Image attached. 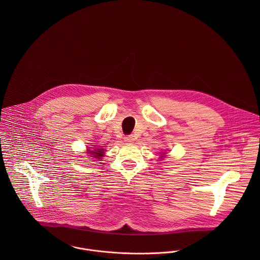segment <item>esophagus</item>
<instances>
[{
  "mask_svg": "<svg viewBox=\"0 0 260 260\" xmlns=\"http://www.w3.org/2000/svg\"><path fill=\"white\" fill-rule=\"evenodd\" d=\"M124 141H125L126 143H133V141H134V136H133V135H127V136H125Z\"/></svg>",
  "mask_w": 260,
  "mask_h": 260,
  "instance_id": "1",
  "label": "esophagus"
}]
</instances>
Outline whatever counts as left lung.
<instances>
[{
	"instance_id": "8db88e82",
	"label": "left lung",
	"mask_w": 260,
	"mask_h": 260,
	"mask_svg": "<svg viewBox=\"0 0 260 260\" xmlns=\"http://www.w3.org/2000/svg\"><path fill=\"white\" fill-rule=\"evenodd\" d=\"M163 154H165V153H163Z\"/></svg>"
}]
</instances>
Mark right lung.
<instances>
[{
    "label": "right lung",
    "mask_w": 260,
    "mask_h": 260,
    "mask_svg": "<svg viewBox=\"0 0 260 260\" xmlns=\"http://www.w3.org/2000/svg\"><path fill=\"white\" fill-rule=\"evenodd\" d=\"M104 149L97 148L94 149V150H88L89 153H91V155H93L92 157L93 158H96V159H101L104 155Z\"/></svg>",
    "instance_id": "add662e5"
}]
</instances>
